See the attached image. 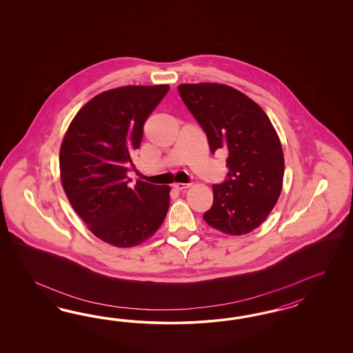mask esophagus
I'll return each mask as SVG.
<instances>
[{
  "mask_svg": "<svg viewBox=\"0 0 353 353\" xmlns=\"http://www.w3.org/2000/svg\"><path fill=\"white\" fill-rule=\"evenodd\" d=\"M174 186V189H177V190H185V189H188V188H190V183H182V182H177V183H174L173 185Z\"/></svg>",
  "mask_w": 353,
  "mask_h": 353,
  "instance_id": "34e87169",
  "label": "esophagus"
}]
</instances>
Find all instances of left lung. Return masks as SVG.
Here are the masks:
<instances>
[{"label":"left lung","instance_id":"1","mask_svg":"<svg viewBox=\"0 0 353 353\" xmlns=\"http://www.w3.org/2000/svg\"><path fill=\"white\" fill-rule=\"evenodd\" d=\"M179 93L205 132L211 152H228V180L212 186L214 204L204 221L224 234L252 232L272 212L283 186L276 129L255 101L232 86L181 84Z\"/></svg>","mask_w":353,"mask_h":353}]
</instances>
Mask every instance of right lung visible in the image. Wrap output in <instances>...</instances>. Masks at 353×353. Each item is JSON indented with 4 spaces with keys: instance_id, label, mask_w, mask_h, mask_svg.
I'll return each instance as SVG.
<instances>
[{
    "instance_id": "add662e5",
    "label": "right lung",
    "mask_w": 353,
    "mask_h": 353,
    "mask_svg": "<svg viewBox=\"0 0 353 353\" xmlns=\"http://www.w3.org/2000/svg\"><path fill=\"white\" fill-rule=\"evenodd\" d=\"M170 85H127L102 92L70 123L59 150L64 192L88 229L108 245L139 246L163 224L170 186L137 181L127 171L143 124Z\"/></svg>"
}]
</instances>
